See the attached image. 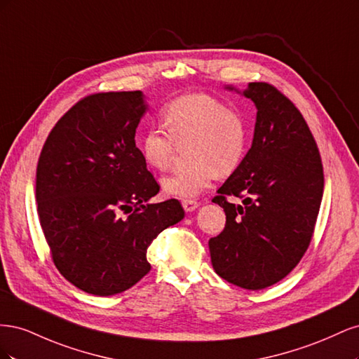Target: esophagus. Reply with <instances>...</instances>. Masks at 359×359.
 <instances>
[{
	"instance_id": "34e87169",
	"label": "esophagus",
	"mask_w": 359,
	"mask_h": 359,
	"mask_svg": "<svg viewBox=\"0 0 359 359\" xmlns=\"http://www.w3.org/2000/svg\"><path fill=\"white\" fill-rule=\"evenodd\" d=\"M182 208L186 210L187 212H191V211H194L199 206V202L198 201H194V199H184L182 202Z\"/></svg>"
}]
</instances>
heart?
<instances>
[{
	"label": "heart",
	"instance_id": "heart-1",
	"mask_svg": "<svg viewBox=\"0 0 359 359\" xmlns=\"http://www.w3.org/2000/svg\"><path fill=\"white\" fill-rule=\"evenodd\" d=\"M166 132L147 128L139 137V151L149 168L166 170L177 153L186 147L190 165L161 181L163 191L175 198H193L208 189L214 178L229 177L245 154L247 124L243 114L224 106L210 94H187L161 111Z\"/></svg>",
	"mask_w": 359,
	"mask_h": 359
}]
</instances>
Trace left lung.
Returning <instances> with one entry per match:
<instances>
[{"instance_id":"1","label":"left lung","mask_w":359,"mask_h":359,"mask_svg":"<svg viewBox=\"0 0 359 359\" xmlns=\"http://www.w3.org/2000/svg\"><path fill=\"white\" fill-rule=\"evenodd\" d=\"M243 94L257 109L253 144L212 199L224 210L226 224L208 244L217 274L259 290L285 278L307 252L322 202L323 168L306 119L283 93L250 82ZM227 196L243 198V205L231 204Z\"/></svg>"}]
</instances>
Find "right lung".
<instances>
[{"label":"right lung","mask_w":359,"mask_h":359,"mask_svg":"<svg viewBox=\"0 0 359 359\" xmlns=\"http://www.w3.org/2000/svg\"><path fill=\"white\" fill-rule=\"evenodd\" d=\"M145 112L142 91L86 95L60 118L39 157L37 212L52 260L91 295L135 286L151 269L149 244L184 219L177 199L148 203L160 186L135 142Z\"/></svg>","instance_id":"obj_1"}]
</instances>
